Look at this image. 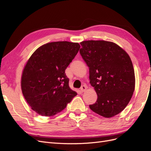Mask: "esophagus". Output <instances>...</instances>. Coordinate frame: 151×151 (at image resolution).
<instances>
[{"mask_svg": "<svg viewBox=\"0 0 151 151\" xmlns=\"http://www.w3.org/2000/svg\"><path fill=\"white\" fill-rule=\"evenodd\" d=\"M86 89H87V87H86V86H83L81 88V89H80V90H81V91L82 93H83V92H85L86 91Z\"/></svg>", "mask_w": 151, "mask_h": 151, "instance_id": "obj_1", "label": "esophagus"}]
</instances>
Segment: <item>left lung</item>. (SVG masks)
I'll use <instances>...</instances> for the list:
<instances>
[{
	"instance_id": "1",
	"label": "left lung",
	"mask_w": 151,
	"mask_h": 151,
	"mask_svg": "<svg viewBox=\"0 0 151 151\" xmlns=\"http://www.w3.org/2000/svg\"><path fill=\"white\" fill-rule=\"evenodd\" d=\"M80 44V53L89 68L90 84L98 95L90 109L105 118L118 115L135 90V72L129 54L108 41L88 40Z\"/></svg>"
}]
</instances>
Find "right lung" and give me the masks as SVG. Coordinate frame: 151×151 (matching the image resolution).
Masks as SVG:
<instances>
[{
	"mask_svg": "<svg viewBox=\"0 0 151 151\" xmlns=\"http://www.w3.org/2000/svg\"><path fill=\"white\" fill-rule=\"evenodd\" d=\"M78 43L55 42L36 49L22 70L21 86L26 102L36 113L52 116L77 95L68 86L65 70L78 53Z\"/></svg>",
	"mask_w": 151,
	"mask_h": 151,
	"instance_id": "obj_1",
	"label": "right lung"
}]
</instances>
